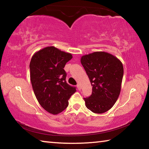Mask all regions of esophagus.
<instances>
[{
	"mask_svg": "<svg viewBox=\"0 0 149 149\" xmlns=\"http://www.w3.org/2000/svg\"><path fill=\"white\" fill-rule=\"evenodd\" d=\"M77 89H78V90H81V85H80V84H77Z\"/></svg>",
	"mask_w": 149,
	"mask_h": 149,
	"instance_id": "1",
	"label": "esophagus"
}]
</instances>
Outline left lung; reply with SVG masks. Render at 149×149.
Segmentation results:
<instances>
[{
	"label": "left lung",
	"mask_w": 149,
	"mask_h": 149,
	"mask_svg": "<svg viewBox=\"0 0 149 149\" xmlns=\"http://www.w3.org/2000/svg\"><path fill=\"white\" fill-rule=\"evenodd\" d=\"M81 63L93 86L91 95L84 98L85 106L96 114L104 113L114 106L120 95L122 63L114 55L103 51L84 55Z\"/></svg>",
	"instance_id": "8db88e82"
}]
</instances>
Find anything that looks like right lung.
Returning <instances> with one entry per match:
<instances>
[{
    "mask_svg": "<svg viewBox=\"0 0 149 149\" xmlns=\"http://www.w3.org/2000/svg\"><path fill=\"white\" fill-rule=\"evenodd\" d=\"M72 54L54 47H47L33 55L29 64L30 79L40 105L50 114L56 115L68 106L75 87L66 83L64 68L72 58Z\"/></svg>",
    "mask_w": 149,
    "mask_h": 149,
    "instance_id": "add662e5",
    "label": "right lung"
}]
</instances>
